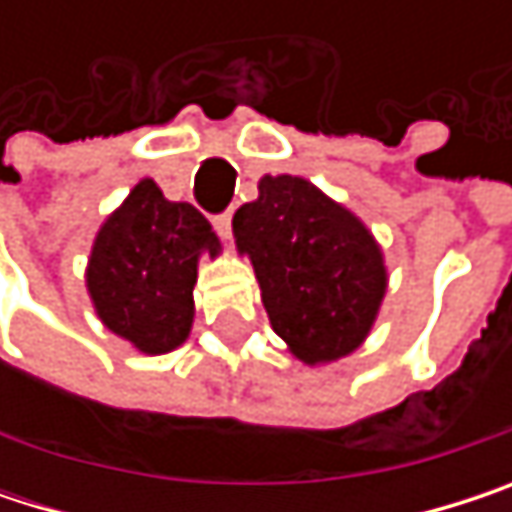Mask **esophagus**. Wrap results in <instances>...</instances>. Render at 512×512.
<instances>
[{
	"mask_svg": "<svg viewBox=\"0 0 512 512\" xmlns=\"http://www.w3.org/2000/svg\"><path fill=\"white\" fill-rule=\"evenodd\" d=\"M213 228H216V234H219L222 240H231V213L216 216V219H213Z\"/></svg>",
	"mask_w": 512,
	"mask_h": 512,
	"instance_id": "esophagus-1",
	"label": "esophagus"
}]
</instances>
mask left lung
Returning a JSON list of instances; mask_svg holds the SVG:
<instances>
[{
	"label": "left lung",
	"instance_id": "1",
	"mask_svg": "<svg viewBox=\"0 0 512 512\" xmlns=\"http://www.w3.org/2000/svg\"><path fill=\"white\" fill-rule=\"evenodd\" d=\"M257 192L234 213V237L275 335L305 364L350 356L388 284L373 234L305 177L266 174Z\"/></svg>",
	"mask_w": 512,
	"mask_h": 512
}]
</instances>
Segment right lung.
Masks as SVG:
<instances>
[{
	"instance_id": "1",
	"label": "right lung",
	"mask_w": 512,
	"mask_h": 512,
	"mask_svg": "<svg viewBox=\"0 0 512 512\" xmlns=\"http://www.w3.org/2000/svg\"><path fill=\"white\" fill-rule=\"evenodd\" d=\"M219 255L210 222L183 201H168L154 180L136 183L103 222L85 284L97 317L139 353L177 350L192 329L198 257Z\"/></svg>"
}]
</instances>
